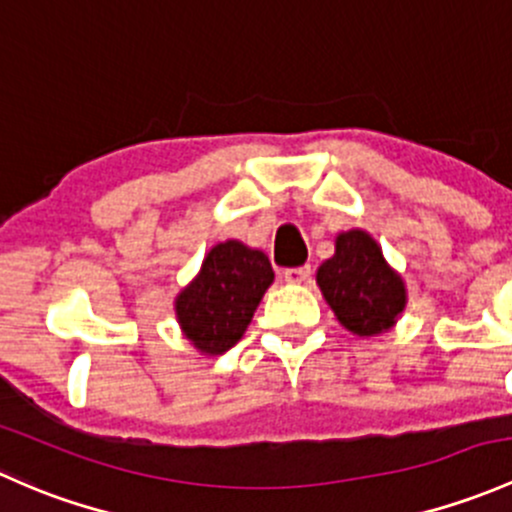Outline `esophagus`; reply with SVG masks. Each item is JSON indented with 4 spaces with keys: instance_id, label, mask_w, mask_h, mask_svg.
Returning <instances> with one entry per match:
<instances>
[{
    "instance_id": "1",
    "label": "esophagus",
    "mask_w": 512,
    "mask_h": 512,
    "mask_svg": "<svg viewBox=\"0 0 512 512\" xmlns=\"http://www.w3.org/2000/svg\"><path fill=\"white\" fill-rule=\"evenodd\" d=\"M310 273H313V268L310 266H298V268H283V281L288 283H305L310 278Z\"/></svg>"
}]
</instances>
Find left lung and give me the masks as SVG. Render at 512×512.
I'll return each instance as SVG.
<instances>
[{
	"label": "left lung",
	"instance_id": "obj_1",
	"mask_svg": "<svg viewBox=\"0 0 512 512\" xmlns=\"http://www.w3.org/2000/svg\"><path fill=\"white\" fill-rule=\"evenodd\" d=\"M315 281L342 328L360 337L392 330L407 305L402 276L362 229L337 234L335 256L318 268Z\"/></svg>",
	"mask_w": 512,
	"mask_h": 512
}]
</instances>
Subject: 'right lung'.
I'll return each instance as SVG.
<instances>
[{"label": "right lung", "instance_id": "obj_1", "mask_svg": "<svg viewBox=\"0 0 512 512\" xmlns=\"http://www.w3.org/2000/svg\"><path fill=\"white\" fill-rule=\"evenodd\" d=\"M271 283L273 268L263 251L236 239L221 241L175 298L182 335L202 355H221L246 333Z\"/></svg>", "mask_w": 512, "mask_h": 512}]
</instances>
